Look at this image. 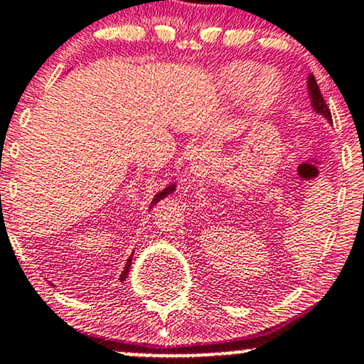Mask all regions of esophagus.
<instances>
[{"label": "esophagus", "instance_id": "34e87169", "mask_svg": "<svg viewBox=\"0 0 364 364\" xmlns=\"http://www.w3.org/2000/svg\"><path fill=\"white\" fill-rule=\"evenodd\" d=\"M208 156V149L203 146H192L189 149V155H187V160H189L191 168H199L200 165L204 164Z\"/></svg>", "mask_w": 364, "mask_h": 364}]
</instances>
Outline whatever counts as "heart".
Masks as SVG:
<instances>
[{
  "instance_id": "b5f03b06",
  "label": "heart",
  "mask_w": 364,
  "mask_h": 364,
  "mask_svg": "<svg viewBox=\"0 0 364 364\" xmlns=\"http://www.w3.org/2000/svg\"><path fill=\"white\" fill-rule=\"evenodd\" d=\"M221 90L228 98H240L243 93L249 97V105L257 112H267L283 92L279 75L272 70L260 71L259 64L233 63L220 73Z\"/></svg>"
}]
</instances>
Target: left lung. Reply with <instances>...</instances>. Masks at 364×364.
Masks as SVG:
<instances>
[{
	"label": "left lung",
	"instance_id": "1",
	"mask_svg": "<svg viewBox=\"0 0 364 364\" xmlns=\"http://www.w3.org/2000/svg\"><path fill=\"white\" fill-rule=\"evenodd\" d=\"M309 93H310V100H311V107L314 110L320 115L327 119L328 122H332V115H331V109H328L326 100H323L322 93H320V88L317 85V80H315L314 75L309 76Z\"/></svg>",
	"mask_w": 364,
	"mask_h": 364
}]
</instances>
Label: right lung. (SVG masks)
<instances>
[{"instance_id": "1", "label": "right lung", "mask_w": 364, "mask_h": 364, "mask_svg": "<svg viewBox=\"0 0 364 364\" xmlns=\"http://www.w3.org/2000/svg\"><path fill=\"white\" fill-rule=\"evenodd\" d=\"M175 191V183H172V186H168V187H165L164 191L161 192H158V194L155 196V198H153V200H151V204H149V206H155V204L158 203V200H161V199H165L166 196L168 194H172V192ZM149 208V209H151ZM131 264H132V254H131V257L127 259V262H126V266H124V271H122V274H121V277H119V279L121 281H124L127 277V272H129V267H131Z\"/></svg>"}]
</instances>
